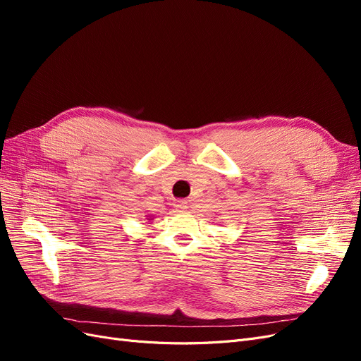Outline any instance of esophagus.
<instances>
[{
	"label": "esophagus",
	"instance_id": "obj_1",
	"mask_svg": "<svg viewBox=\"0 0 361 361\" xmlns=\"http://www.w3.org/2000/svg\"><path fill=\"white\" fill-rule=\"evenodd\" d=\"M174 206L179 207V209H187L188 200H176V202H174Z\"/></svg>",
	"mask_w": 361,
	"mask_h": 361
}]
</instances>
